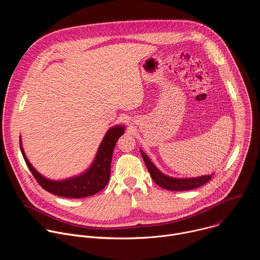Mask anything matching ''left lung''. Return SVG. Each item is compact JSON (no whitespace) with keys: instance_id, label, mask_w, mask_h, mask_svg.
Segmentation results:
<instances>
[{"instance_id":"1","label":"left lung","mask_w":260,"mask_h":260,"mask_svg":"<svg viewBox=\"0 0 260 260\" xmlns=\"http://www.w3.org/2000/svg\"><path fill=\"white\" fill-rule=\"evenodd\" d=\"M141 154L145 161L147 170L149 171L153 181L158 185V186L168 190L182 191V190L194 189L202 186V185L206 184L207 182H209L212 178V175H206V176L197 177V178H184V179L169 177L162 174L158 169H156V167L151 162L149 157H148L142 150H141Z\"/></svg>"}]
</instances>
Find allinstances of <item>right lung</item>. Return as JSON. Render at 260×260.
Returning a JSON list of instances; mask_svg holds the SVG:
<instances>
[{"label":"right lung","mask_w":260,"mask_h":260,"mask_svg":"<svg viewBox=\"0 0 260 260\" xmlns=\"http://www.w3.org/2000/svg\"><path fill=\"white\" fill-rule=\"evenodd\" d=\"M123 133L124 127L121 125L111 127L107 132L99 147L96 156L91 167L82 175L62 181H52L46 179L37 172L28 162L21 147V142L20 150L27 168L42 188L58 197L81 199L95 194L96 192L101 191L103 188L106 187V185L108 184L110 179L111 160H112L114 147L117 140L120 136L123 135Z\"/></svg>","instance_id":"right-lung-1"}]
</instances>
